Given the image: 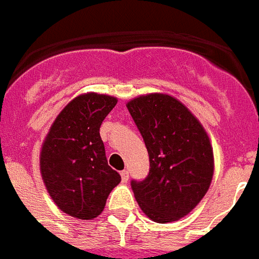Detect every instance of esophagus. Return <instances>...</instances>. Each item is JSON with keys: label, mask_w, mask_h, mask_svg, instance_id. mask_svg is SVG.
Wrapping results in <instances>:
<instances>
[{"label": "esophagus", "mask_w": 259, "mask_h": 259, "mask_svg": "<svg viewBox=\"0 0 259 259\" xmlns=\"http://www.w3.org/2000/svg\"><path fill=\"white\" fill-rule=\"evenodd\" d=\"M120 175H121V181L128 182V179H130V172H128V169H123V171L120 172Z\"/></svg>", "instance_id": "1"}]
</instances>
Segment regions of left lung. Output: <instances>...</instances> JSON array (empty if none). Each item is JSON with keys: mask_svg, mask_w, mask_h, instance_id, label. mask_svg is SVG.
Wrapping results in <instances>:
<instances>
[{"mask_svg": "<svg viewBox=\"0 0 259 259\" xmlns=\"http://www.w3.org/2000/svg\"><path fill=\"white\" fill-rule=\"evenodd\" d=\"M127 108L150 158L143 181H131L140 208L158 223L187 215L207 192L214 158L200 123L177 99L152 94L136 97Z\"/></svg>", "mask_w": 259, "mask_h": 259, "instance_id": "obj_1", "label": "left lung"}]
</instances>
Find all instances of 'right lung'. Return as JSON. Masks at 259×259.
Masks as SVG:
<instances>
[{
  "label": "right lung",
  "mask_w": 259,
  "mask_h": 259,
  "mask_svg": "<svg viewBox=\"0 0 259 259\" xmlns=\"http://www.w3.org/2000/svg\"><path fill=\"white\" fill-rule=\"evenodd\" d=\"M115 97L87 94L60 112L41 150L40 165L49 195L60 210L78 219L100 215L121 181L107 162L100 127Z\"/></svg>",
  "instance_id": "obj_1"
}]
</instances>
